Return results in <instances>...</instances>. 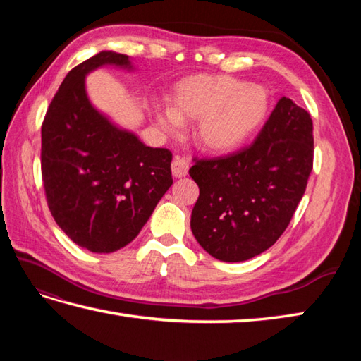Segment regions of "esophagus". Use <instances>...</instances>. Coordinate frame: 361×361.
Segmentation results:
<instances>
[{"instance_id":"1","label":"esophagus","mask_w":361,"mask_h":361,"mask_svg":"<svg viewBox=\"0 0 361 361\" xmlns=\"http://www.w3.org/2000/svg\"><path fill=\"white\" fill-rule=\"evenodd\" d=\"M189 172V159L185 157L176 155L172 161V173L176 178H181V176H186Z\"/></svg>"}]
</instances>
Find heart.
Instances as JSON below:
<instances>
[{
  "label": "heart",
  "mask_w": 361,
  "mask_h": 361,
  "mask_svg": "<svg viewBox=\"0 0 361 361\" xmlns=\"http://www.w3.org/2000/svg\"><path fill=\"white\" fill-rule=\"evenodd\" d=\"M268 111V94L229 75H190L175 83L172 105L155 102L150 113L161 132L176 135L185 121H197L195 140L216 153L231 152L248 140Z\"/></svg>",
  "instance_id": "obj_1"
}]
</instances>
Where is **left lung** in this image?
<instances>
[{"mask_svg":"<svg viewBox=\"0 0 361 361\" xmlns=\"http://www.w3.org/2000/svg\"><path fill=\"white\" fill-rule=\"evenodd\" d=\"M312 167L310 114L281 97L251 145L226 157L195 159L189 169L200 188L190 216L197 242L224 262L264 252L288 226Z\"/></svg>","mask_w":361,"mask_h":361,"instance_id":"1","label":"left lung"}]
</instances>
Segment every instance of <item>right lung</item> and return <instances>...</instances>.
Instances as JSON below:
<instances>
[{
  "label": "right lung",
  "instance_id": "add662e5",
  "mask_svg": "<svg viewBox=\"0 0 361 361\" xmlns=\"http://www.w3.org/2000/svg\"><path fill=\"white\" fill-rule=\"evenodd\" d=\"M128 56L102 51L66 74L42 126V178L56 224L91 252H113L140 234L172 186L167 149L147 147L90 102L85 78Z\"/></svg>",
  "mask_w": 361,
  "mask_h": 361
}]
</instances>
